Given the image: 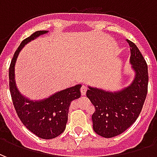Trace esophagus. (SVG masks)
I'll list each match as a JSON object with an SVG mask.
<instances>
[{"label": "esophagus", "instance_id": "esophagus-1", "mask_svg": "<svg viewBox=\"0 0 157 157\" xmlns=\"http://www.w3.org/2000/svg\"><path fill=\"white\" fill-rule=\"evenodd\" d=\"M86 91H87V87H86V86H82V87H81V94H82V96L86 95Z\"/></svg>", "mask_w": 157, "mask_h": 157}]
</instances>
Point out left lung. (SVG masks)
<instances>
[{"label":"left lung","mask_w":157,"mask_h":157,"mask_svg":"<svg viewBox=\"0 0 157 157\" xmlns=\"http://www.w3.org/2000/svg\"><path fill=\"white\" fill-rule=\"evenodd\" d=\"M130 47V63L135 71L132 84L118 92L89 87L86 96L95 107L92 116L98 135L112 138L129 128L141 112L148 91V68L137 46L126 39Z\"/></svg>","instance_id":"8db88e82"}]
</instances>
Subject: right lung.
<instances>
[{"label":"right lung","mask_w":157,"mask_h":157,"mask_svg":"<svg viewBox=\"0 0 157 157\" xmlns=\"http://www.w3.org/2000/svg\"><path fill=\"white\" fill-rule=\"evenodd\" d=\"M46 33L47 31L33 33L24 39L16 50L9 68V87L17 114L24 126L39 138L50 140L59 136L65 130L70 104L71 101L81 97L82 86L76 85L65 89L43 101L33 102L19 93L14 77V66L19 52L29 41Z\"/></svg>","instance_id":"1"}]
</instances>
